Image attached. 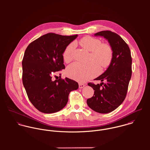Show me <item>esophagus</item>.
Listing matches in <instances>:
<instances>
[{
	"label": "esophagus",
	"instance_id": "1",
	"mask_svg": "<svg viewBox=\"0 0 150 150\" xmlns=\"http://www.w3.org/2000/svg\"><path fill=\"white\" fill-rule=\"evenodd\" d=\"M85 86V85L83 84H79V88L81 89L83 88H84Z\"/></svg>",
	"mask_w": 150,
	"mask_h": 150
}]
</instances>
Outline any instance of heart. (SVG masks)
<instances>
[{
  "mask_svg": "<svg viewBox=\"0 0 150 150\" xmlns=\"http://www.w3.org/2000/svg\"><path fill=\"white\" fill-rule=\"evenodd\" d=\"M79 44L84 49L91 52L89 60L94 62L87 64L73 63L67 68L66 74L71 79L84 83L99 73L100 68L98 64L102 67H106L110 64L112 58V50L108 44L101 43L100 40L90 36L82 38ZM74 48L75 44L71 43L64 50L63 57L66 62H69L73 59Z\"/></svg>",
  "mask_w": 150,
  "mask_h": 150,
  "instance_id": "obj_1",
  "label": "heart"
}]
</instances>
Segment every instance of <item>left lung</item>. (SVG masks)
Returning <instances> with one entry per match:
<instances>
[{"mask_svg":"<svg viewBox=\"0 0 150 150\" xmlns=\"http://www.w3.org/2000/svg\"><path fill=\"white\" fill-rule=\"evenodd\" d=\"M94 36L107 40L112 50V58L106 70L95 79L106 83L88 84L95 91L86 103L93 111L106 114L120 106L126 97L132 76V58L128 44L117 33L104 30Z\"/></svg>","mask_w":150,"mask_h":150,"instance_id":"8db88e82","label":"left lung"}]
</instances>
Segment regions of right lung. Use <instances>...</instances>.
Listing matches in <instances>:
<instances>
[{"label": "right lung", "mask_w": 150, "mask_h": 150, "mask_svg": "<svg viewBox=\"0 0 150 150\" xmlns=\"http://www.w3.org/2000/svg\"><path fill=\"white\" fill-rule=\"evenodd\" d=\"M78 35L62 36L47 33L29 44L22 62V83L30 102L46 114L62 110L68 102L70 92L78 83L66 77L52 80L51 75L64 69L63 54Z\"/></svg>", "instance_id": "obj_1"}]
</instances>
